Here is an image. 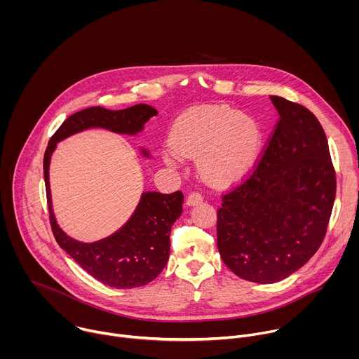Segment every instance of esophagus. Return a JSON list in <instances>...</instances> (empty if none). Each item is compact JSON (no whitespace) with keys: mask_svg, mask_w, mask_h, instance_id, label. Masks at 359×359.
<instances>
[{"mask_svg":"<svg viewBox=\"0 0 359 359\" xmlns=\"http://www.w3.org/2000/svg\"><path fill=\"white\" fill-rule=\"evenodd\" d=\"M201 201H203V196H201L200 193H197V191H191V193L187 196V198H186L187 206H194V204L201 203Z\"/></svg>","mask_w":359,"mask_h":359,"instance_id":"1","label":"esophagus"}]
</instances>
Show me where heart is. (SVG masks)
Wrapping results in <instances>:
<instances>
[{
	"mask_svg": "<svg viewBox=\"0 0 359 359\" xmlns=\"http://www.w3.org/2000/svg\"><path fill=\"white\" fill-rule=\"evenodd\" d=\"M262 136V126L251 115L223 104L201 105L176 119L162 158L166 166L177 169L184 158L198 156L200 175L212 184L226 186L248 173Z\"/></svg>",
	"mask_w": 359,
	"mask_h": 359,
	"instance_id": "1",
	"label": "heart"
}]
</instances>
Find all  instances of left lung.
Here are the masks:
<instances>
[{
  "label": "left lung",
  "instance_id": "8db88e82",
  "mask_svg": "<svg viewBox=\"0 0 359 359\" xmlns=\"http://www.w3.org/2000/svg\"><path fill=\"white\" fill-rule=\"evenodd\" d=\"M280 119L257 166L223 196L217 248L240 278L278 283L320 248L335 200L325 132L306 108L271 96Z\"/></svg>",
  "mask_w": 359,
  "mask_h": 359
}]
</instances>
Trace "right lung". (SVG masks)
<instances>
[{
  "instance_id": "add662e5",
  "label": "right lung",
  "mask_w": 359,
  "mask_h": 359,
  "mask_svg": "<svg viewBox=\"0 0 359 359\" xmlns=\"http://www.w3.org/2000/svg\"><path fill=\"white\" fill-rule=\"evenodd\" d=\"M158 111L139 104L122 111L100 107L71 115L50 137L43 156V179L49 208L50 227L62 250L92 277L109 287L135 288L155 280L165 269L170 255V230L183 213L182 191L162 194L143 191L129 220L111 236L92 243L79 241L67 234L54 213L49 184V165L60 142L88 129H107L118 135L136 136ZM140 155L150 159V151L140 147Z\"/></svg>"
}]
</instances>
